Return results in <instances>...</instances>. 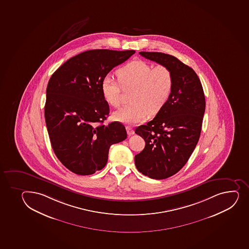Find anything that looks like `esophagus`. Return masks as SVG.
Masks as SVG:
<instances>
[{
    "label": "esophagus",
    "instance_id": "obj_1",
    "mask_svg": "<svg viewBox=\"0 0 249 249\" xmlns=\"http://www.w3.org/2000/svg\"><path fill=\"white\" fill-rule=\"evenodd\" d=\"M126 129L128 136H132V135L135 134V131H134L133 129L131 128V126H126Z\"/></svg>",
    "mask_w": 249,
    "mask_h": 249
}]
</instances>
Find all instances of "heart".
<instances>
[{"label": "heart", "mask_w": 249, "mask_h": 249, "mask_svg": "<svg viewBox=\"0 0 249 249\" xmlns=\"http://www.w3.org/2000/svg\"><path fill=\"white\" fill-rule=\"evenodd\" d=\"M118 82L112 77H104L100 89L105 101L118 108L122 103L121 92L131 89V104L116 111L113 118L118 122L134 125L146 118L155 115L164 108L172 95L174 76L165 65L153 67L137 59L129 62L116 71Z\"/></svg>", "instance_id": "obj_1"}]
</instances>
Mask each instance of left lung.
<instances>
[{
  "mask_svg": "<svg viewBox=\"0 0 249 249\" xmlns=\"http://www.w3.org/2000/svg\"><path fill=\"white\" fill-rule=\"evenodd\" d=\"M140 54L168 67L174 76L173 90L164 108L135 131L145 141L144 149L135 156L136 168L152 179H166L179 172L195 150L205 112V96L196 72L176 57L161 52Z\"/></svg>",
  "mask_w": 249,
  "mask_h": 249,
  "instance_id": "left-lung-1",
  "label": "left lung"
}]
</instances>
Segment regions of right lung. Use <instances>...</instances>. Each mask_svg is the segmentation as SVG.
I'll return each instance as SVG.
<instances>
[{
	"label": "right lung",
	"instance_id": "add662e5",
	"mask_svg": "<svg viewBox=\"0 0 249 249\" xmlns=\"http://www.w3.org/2000/svg\"><path fill=\"white\" fill-rule=\"evenodd\" d=\"M135 53L87 51L67 60L50 78L45 105L50 141L62 164L75 174L88 176L104 168L111 145L126 138L122 123L103 124L109 106L100 84Z\"/></svg>",
	"mask_w": 249,
	"mask_h": 249
}]
</instances>
